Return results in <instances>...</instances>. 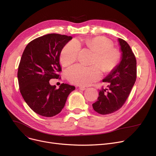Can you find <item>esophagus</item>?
Returning <instances> with one entry per match:
<instances>
[{"label": "esophagus", "mask_w": 156, "mask_h": 156, "mask_svg": "<svg viewBox=\"0 0 156 156\" xmlns=\"http://www.w3.org/2000/svg\"><path fill=\"white\" fill-rule=\"evenodd\" d=\"M79 89L81 90H85L86 89V88L85 87H83V86H80Z\"/></svg>", "instance_id": "obj_1"}]
</instances>
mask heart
<instances>
[{
	"label": "heart",
	"mask_w": 156,
	"mask_h": 156,
	"mask_svg": "<svg viewBox=\"0 0 156 156\" xmlns=\"http://www.w3.org/2000/svg\"><path fill=\"white\" fill-rule=\"evenodd\" d=\"M85 43L88 48L96 53L92 62L96 65L86 67L76 64L69 67L66 72L67 79L80 85H89L99 80L101 77V67L104 72H110L116 67L120 58V51L112 48L113 43L105 37L88 39ZM80 50V44L77 41H71L65 45L60 53V62L64 66L73 63L76 60Z\"/></svg>",
	"instance_id": "obj_1"
}]
</instances>
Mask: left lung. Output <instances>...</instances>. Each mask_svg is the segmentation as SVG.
<instances>
[{
  "instance_id": "8db88e82",
  "label": "left lung",
  "mask_w": 156,
  "mask_h": 156,
  "mask_svg": "<svg viewBox=\"0 0 156 156\" xmlns=\"http://www.w3.org/2000/svg\"><path fill=\"white\" fill-rule=\"evenodd\" d=\"M122 55L120 62L103 80L109 83L107 89L99 92L93 109L101 115L116 112L123 106L136 79V60L131 47L126 41L118 39Z\"/></svg>"
}]
</instances>
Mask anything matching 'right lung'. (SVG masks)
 I'll use <instances>...</instances> for the list:
<instances>
[{"instance_id":"obj_1","label":"right lung","mask_w":156,"mask_h":156,"mask_svg":"<svg viewBox=\"0 0 156 156\" xmlns=\"http://www.w3.org/2000/svg\"><path fill=\"white\" fill-rule=\"evenodd\" d=\"M71 36L49 34L32 40L23 51L18 71L20 90L28 106L41 116L51 117L62 111L74 86L51 85L62 71L60 53Z\"/></svg>"}]
</instances>
